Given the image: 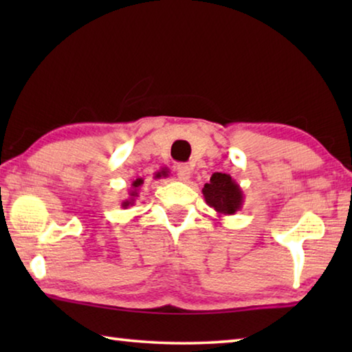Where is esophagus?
<instances>
[{"label":"esophagus","instance_id":"obj_1","mask_svg":"<svg viewBox=\"0 0 352 352\" xmlns=\"http://www.w3.org/2000/svg\"><path fill=\"white\" fill-rule=\"evenodd\" d=\"M177 175L182 182H188L190 178V168L188 164H178L177 168Z\"/></svg>","mask_w":352,"mask_h":352}]
</instances>
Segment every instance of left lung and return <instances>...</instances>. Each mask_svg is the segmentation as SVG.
Wrapping results in <instances>:
<instances>
[{
    "label": "left lung",
    "instance_id": "1",
    "mask_svg": "<svg viewBox=\"0 0 352 352\" xmlns=\"http://www.w3.org/2000/svg\"><path fill=\"white\" fill-rule=\"evenodd\" d=\"M204 197L206 205L214 208L219 216H233L241 211L243 205V192L230 174L214 172L210 183H206L204 189Z\"/></svg>",
    "mask_w": 352,
    "mask_h": 352
}]
</instances>
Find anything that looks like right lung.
I'll return each instance as SVG.
<instances>
[{
	"label": "right lung",
	"instance_id": "obj_1",
	"mask_svg": "<svg viewBox=\"0 0 352 352\" xmlns=\"http://www.w3.org/2000/svg\"><path fill=\"white\" fill-rule=\"evenodd\" d=\"M142 183H144V180L142 178H136V180L132 183V188H130V192H129V197L122 201L121 206L126 210V208L132 206L135 204V199L140 197V188L142 186Z\"/></svg>",
	"mask_w": 352,
	"mask_h": 352
}]
</instances>
